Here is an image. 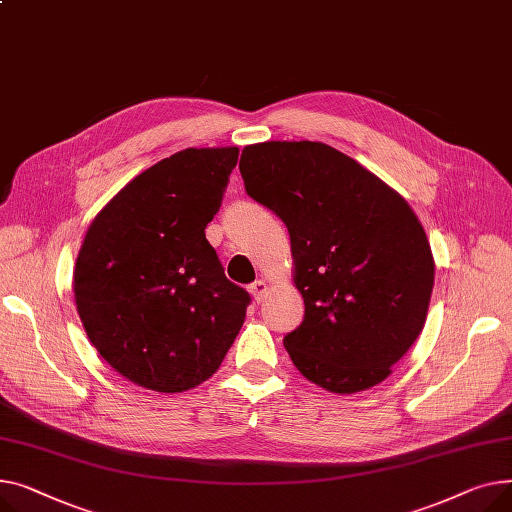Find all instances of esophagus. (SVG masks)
<instances>
[{
	"instance_id": "1",
	"label": "esophagus",
	"mask_w": 512,
	"mask_h": 512,
	"mask_svg": "<svg viewBox=\"0 0 512 512\" xmlns=\"http://www.w3.org/2000/svg\"><path fill=\"white\" fill-rule=\"evenodd\" d=\"M266 289H268V285H266V281H262V279H258V281H254V283L250 285V293L254 295V299H256L258 304L262 302V297H264Z\"/></svg>"
}]
</instances>
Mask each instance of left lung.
<instances>
[{"mask_svg":"<svg viewBox=\"0 0 512 512\" xmlns=\"http://www.w3.org/2000/svg\"><path fill=\"white\" fill-rule=\"evenodd\" d=\"M250 198L287 225L304 322L283 343L295 368L330 393L382 382L422 333L434 258L411 206L322 142L242 150Z\"/></svg>","mask_w":512,"mask_h":512,"instance_id":"obj_1","label":"left lung"}]
</instances>
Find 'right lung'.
Listing matches in <instances>:
<instances>
[{
    "instance_id": "1",
    "label": "right lung",
    "mask_w": 512,
    "mask_h": 512,
    "mask_svg": "<svg viewBox=\"0 0 512 512\" xmlns=\"http://www.w3.org/2000/svg\"><path fill=\"white\" fill-rule=\"evenodd\" d=\"M237 146L186 148L119 192L90 223L74 297L90 343L130 382L182 393L213 376L244 324L250 293L204 235Z\"/></svg>"
}]
</instances>
